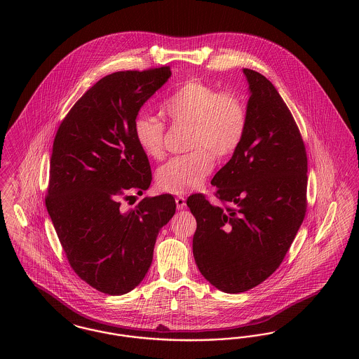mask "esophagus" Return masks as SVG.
<instances>
[{"label":"esophagus","instance_id":"obj_1","mask_svg":"<svg viewBox=\"0 0 359 359\" xmlns=\"http://www.w3.org/2000/svg\"><path fill=\"white\" fill-rule=\"evenodd\" d=\"M175 202H176V207H177L179 210H183V208L186 207V199H184V196H176V198H175Z\"/></svg>","mask_w":359,"mask_h":359}]
</instances>
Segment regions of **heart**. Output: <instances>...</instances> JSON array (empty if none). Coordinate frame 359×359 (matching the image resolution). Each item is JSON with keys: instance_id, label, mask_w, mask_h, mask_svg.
Instances as JSON below:
<instances>
[{"instance_id": "1", "label": "heart", "mask_w": 359, "mask_h": 359, "mask_svg": "<svg viewBox=\"0 0 359 359\" xmlns=\"http://www.w3.org/2000/svg\"><path fill=\"white\" fill-rule=\"evenodd\" d=\"M172 125H184L186 149L156 172L160 189L183 195L202 187L214 168V157L222 160L236 154L248 129V109L238 94L221 91L201 79H189L161 104ZM138 148L149 158L164 157L165 123L140 113L133 121Z\"/></svg>"}]
</instances>
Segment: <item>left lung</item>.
Instances as JSON below:
<instances>
[{"label":"left lung","mask_w":359,"mask_h":359,"mask_svg":"<svg viewBox=\"0 0 359 359\" xmlns=\"http://www.w3.org/2000/svg\"><path fill=\"white\" fill-rule=\"evenodd\" d=\"M250 97L238 149L212 177L211 205L189 196L195 262L226 293L252 290L283 262L307 211V152L288 106L264 75L243 69Z\"/></svg>","instance_id":"8db88e82"}]
</instances>
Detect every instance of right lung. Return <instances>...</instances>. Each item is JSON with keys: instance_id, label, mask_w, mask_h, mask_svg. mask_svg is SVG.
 Listing matches in <instances>:
<instances>
[{"instance_id": "1", "label": "right lung", "mask_w": 359, "mask_h": 359, "mask_svg": "<svg viewBox=\"0 0 359 359\" xmlns=\"http://www.w3.org/2000/svg\"><path fill=\"white\" fill-rule=\"evenodd\" d=\"M170 76L168 66L104 76L71 107L53 140L48 214L74 272L107 294L128 293L142 281L158 231L176 210L170 194L121 208L122 198L151 186L133 121Z\"/></svg>"}]
</instances>
